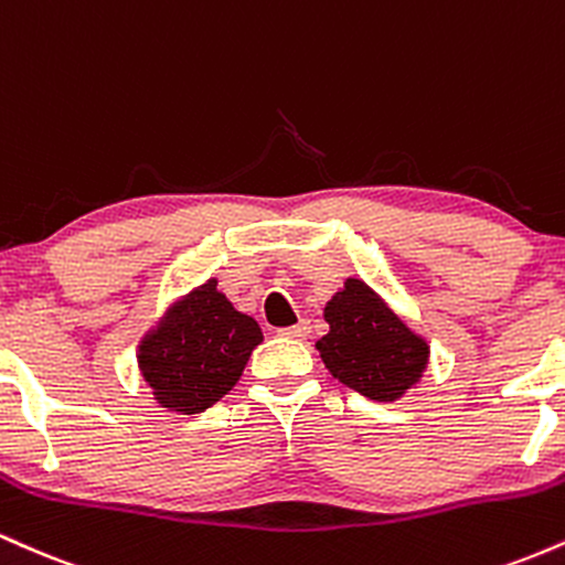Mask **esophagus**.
Returning <instances> with one entry per match:
<instances>
[{"mask_svg":"<svg viewBox=\"0 0 565 565\" xmlns=\"http://www.w3.org/2000/svg\"><path fill=\"white\" fill-rule=\"evenodd\" d=\"M278 334L289 337V340H305V337L310 334V323L308 321H300V323H295V327L278 329Z\"/></svg>","mask_w":565,"mask_h":565,"instance_id":"obj_1","label":"esophagus"}]
</instances>
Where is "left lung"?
I'll list each match as a JSON object with an SVG mask.
<instances>
[{"label":"left lung","mask_w":565,"mask_h":565,"mask_svg":"<svg viewBox=\"0 0 565 565\" xmlns=\"http://www.w3.org/2000/svg\"><path fill=\"white\" fill-rule=\"evenodd\" d=\"M329 332L316 342L334 380L372 401H398L419 385L430 345L361 278H345L323 308Z\"/></svg>","instance_id":"8db88e82"}]
</instances>
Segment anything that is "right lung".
<instances>
[{"instance_id":"1","label":"right lung","mask_w":565,"mask_h":565,"mask_svg":"<svg viewBox=\"0 0 565 565\" xmlns=\"http://www.w3.org/2000/svg\"><path fill=\"white\" fill-rule=\"evenodd\" d=\"M260 342V323L233 308L217 278H206L140 337L138 369L161 408L201 414L233 391Z\"/></svg>"}]
</instances>
